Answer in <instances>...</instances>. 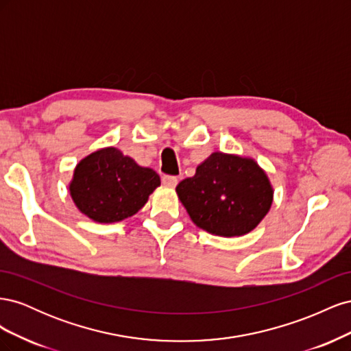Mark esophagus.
I'll return each mask as SVG.
<instances>
[{"label": "esophagus", "instance_id": "34e87169", "mask_svg": "<svg viewBox=\"0 0 351 351\" xmlns=\"http://www.w3.org/2000/svg\"><path fill=\"white\" fill-rule=\"evenodd\" d=\"M178 183V178L174 176H164L162 177V184L167 187H176Z\"/></svg>", "mask_w": 351, "mask_h": 351}]
</instances>
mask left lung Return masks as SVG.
I'll use <instances>...</instances> for the list:
<instances>
[{
    "label": "left lung",
    "instance_id": "left-lung-1",
    "mask_svg": "<svg viewBox=\"0 0 351 351\" xmlns=\"http://www.w3.org/2000/svg\"><path fill=\"white\" fill-rule=\"evenodd\" d=\"M176 192L195 224L221 237L256 228L274 200L269 178L253 158L224 152H212Z\"/></svg>",
    "mask_w": 351,
    "mask_h": 351
}]
</instances>
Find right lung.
<instances>
[{
  "mask_svg": "<svg viewBox=\"0 0 351 351\" xmlns=\"http://www.w3.org/2000/svg\"><path fill=\"white\" fill-rule=\"evenodd\" d=\"M159 186L161 180L152 168L137 165L133 158L110 146L82 159L69 190L82 214L111 224L137 214Z\"/></svg>",
  "mask_w": 351,
  "mask_h": 351,
  "instance_id": "1",
  "label": "right lung"
}]
</instances>
